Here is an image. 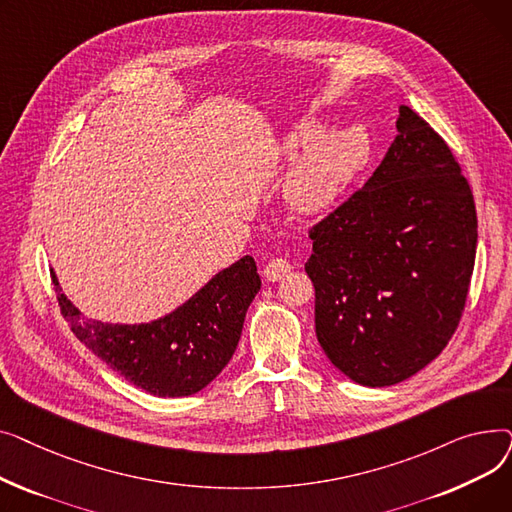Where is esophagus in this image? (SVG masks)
Segmentation results:
<instances>
[{"mask_svg": "<svg viewBox=\"0 0 512 512\" xmlns=\"http://www.w3.org/2000/svg\"><path fill=\"white\" fill-rule=\"evenodd\" d=\"M290 270H292V265L286 259L276 257V259H272L270 263L263 267V276L270 280V282H276V280H282Z\"/></svg>", "mask_w": 512, "mask_h": 512, "instance_id": "esophagus-1", "label": "esophagus"}]
</instances>
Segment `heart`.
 I'll return each mask as SVG.
<instances>
[{"label": "heart", "mask_w": 512, "mask_h": 512, "mask_svg": "<svg viewBox=\"0 0 512 512\" xmlns=\"http://www.w3.org/2000/svg\"><path fill=\"white\" fill-rule=\"evenodd\" d=\"M319 132L317 124H303L284 145L290 157L310 147L286 180L288 203L307 215L328 209L353 182L369 155V139L361 128L334 130L318 140Z\"/></svg>", "instance_id": "b5f03b06"}]
</instances>
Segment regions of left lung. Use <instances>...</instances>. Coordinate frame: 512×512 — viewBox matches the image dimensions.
<instances>
[{
    "label": "left lung",
    "instance_id": "1",
    "mask_svg": "<svg viewBox=\"0 0 512 512\" xmlns=\"http://www.w3.org/2000/svg\"><path fill=\"white\" fill-rule=\"evenodd\" d=\"M398 137L365 186L309 228L315 334L361 386L434 361L461 324L477 251L469 180L440 134L400 105Z\"/></svg>",
    "mask_w": 512,
    "mask_h": 512
}]
</instances>
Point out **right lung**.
I'll use <instances>...</instances> for the list:
<instances>
[{
	"mask_svg": "<svg viewBox=\"0 0 512 512\" xmlns=\"http://www.w3.org/2000/svg\"><path fill=\"white\" fill-rule=\"evenodd\" d=\"M53 276V274H51ZM58 290V305L76 338L153 396H188L205 388L232 359L247 309L261 288L253 257H242L164 319L112 326L80 317Z\"/></svg>",
	"mask_w": 512,
	"mask_h": 512,
	"instance_id": "1",
	"label": "right lung"
}]
</instances>
